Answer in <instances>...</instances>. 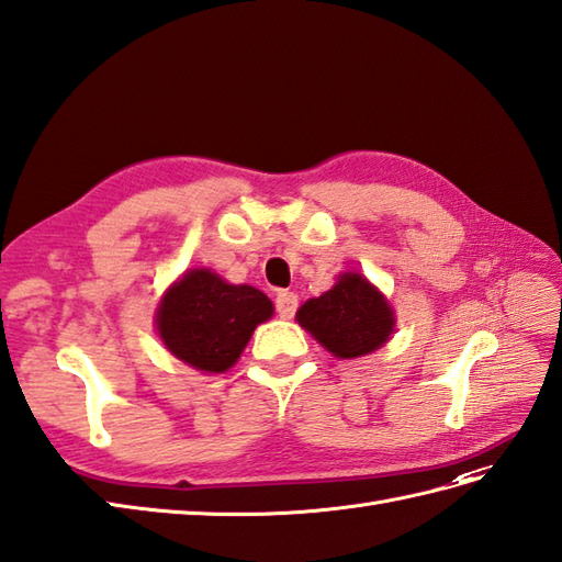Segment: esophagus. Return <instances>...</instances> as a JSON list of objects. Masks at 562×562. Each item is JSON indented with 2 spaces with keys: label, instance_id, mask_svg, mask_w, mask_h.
I'll list each match as a JSON object with an SVG mask.
<instances>
[{
  "label": "esophagus",
  "instance_id": "34e87169",
  "mask_svg": "<svg viewBox=\"0 0 562 562\" xmlns=\"http://www.w3.org/2000/svg\"><path fill=\"white\" fill-rule=\"evenodd\" d=\"M276 308H278V315L280 318H284V321H290L292 315L296 313V308H299V296L294 294V292H280L278 294V299H276Z\"/></svg>",
  "mask_w": 562,
  "mask_h": 562
}]
</instances>
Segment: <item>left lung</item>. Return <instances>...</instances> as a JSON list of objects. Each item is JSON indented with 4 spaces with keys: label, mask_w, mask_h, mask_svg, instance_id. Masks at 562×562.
Here are the masks:
<instances>
[{
    "label": "left lung",
    "mask_w": 562,
    "mask_h": 562,
    "mask_svg": "<svg viewBox=\"0 0 562 562\" xmlns=\"http://www.w3.org/2000/svg\"><path fill=\"white\" fill-rule=\"evenodd\" d=\"M299 325L337 358L368 356L394 335V308L361 272H341L333 290L296 311Z\"/></svg>",
    "instance_id": "left-lung-1"
}]
</instances>
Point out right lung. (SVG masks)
Returning <instances> with one entry per match:
<instances>
[{"label":"right lung","instance_id":"add662e5","mask_svg":"<svg viewBox=\"0 0 562 562\" xmlns=\"http://www.w3.org/2000/svg\"><path fill=\"white\" fill-rule=\"evenodd\" d=\"M272 318V301L251 284H229L209 268L187 270L156 308L166 349L201 372L237 363L256 325Z\"/></svg>","mask_w":562,"mask_h":562}]
</instances>
